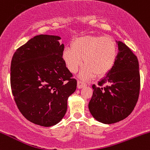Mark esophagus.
Masks as SVG:
<instances>
[{
  "label": "esophagus",
  "mask_w": 150,
  "mask_h": 150,
  "mask_svg": "<svg viewBox=\"0 0 150 150\" xmlns=\"http://www.w3.org/2000/svg\"><path fill=\"white\" fill-rule=\"evenodd\" d=\"M87 86V84L85 83V82H82V81H80V80H78L77 81V88L78 89H82L83 88V87H85Z\"/></svg>",
  "instance_id": "1"
}]
</instances>
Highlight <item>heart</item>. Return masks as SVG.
Instances as JSON below:
<instances>
[{
    "label": "heart",
    "instance_id": "heart-1",
    "mask_svg": "<svg viewBox=\"0 0 150 150\" xmlns=\"http://www.w3.org/2000/svg\"><path fill=\"white\" fill-rule=\"evenodd\" d=\"M71 47L63 49V59L68 69L73 73L84 61L85 65L80 73L82 79L92 78L97 75L104 76L116 63L118 48L111 37L83 36L74 39Z\"/></svg>",
    "mask_w": 150,
    "mask_h": 150
}]
</instances>
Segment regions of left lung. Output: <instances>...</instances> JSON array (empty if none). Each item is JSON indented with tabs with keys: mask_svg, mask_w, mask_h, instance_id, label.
<instances>
[{
	"mask_svg": "<svg viewBox=\"0 0 150 150\" xmlns=\"http://www.w3.org/2000/svg\"><path fill=\"white\" fill-rule=\"evenodd\" d=\"M118 53L114 66L92 85L89 110L97 121L111 124L125 119L135 108L140 88L137 56L122 42H117Z\"/></svg>",
	"mask_w": 150,
	"mask_h": 150,
	"instance_id": "obj_1",
	"label": "left lung"
}]
</instances>
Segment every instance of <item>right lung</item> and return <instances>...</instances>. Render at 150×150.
<instances>
[{
    "label": "right lung",
    "mask_w": 150,
    "mask_h": 150,
    "mask_svg": "<svg viewBox=\"0 0 150 150\" xmlns=\"http://www.w3.org/2000/svg\"><path fill=\"white\" fill-rule=\"evenodd\" d=\"M61 39L36 36L17 49L11 61L10 85L18 109L30 122L44 127L61 121L77 87L63 59Z\"/></svg>",
    "instance_id": "1"
}]
</instances>
